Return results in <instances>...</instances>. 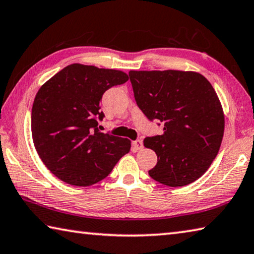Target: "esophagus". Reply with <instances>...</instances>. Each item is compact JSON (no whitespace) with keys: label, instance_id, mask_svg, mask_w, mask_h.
Returning <instances> with one entry per match:
<instances>
[{"label":"esophagus","instance_id":"esophagus-1","mask_svg":"<svg viewBox=\"0 0 254 254\" xmlns=\"http://www.w3.org/2000/svg\"><path fill=\"white\" fill-rule=\"evenodd\" d=\"M133 146H134L135 150H141L142 147H143V142H142V140L133 141Z\"/></svg>","mask_w":254,"mask_h":254}]
</instances>
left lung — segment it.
<instances>
[{
	"label": "left lung",
	"instance_id": "1",
	"mask_svg": "<svg viewBox=\"0 0 254 254\" xmlns=\"http://www.w3.org/2000/svg\"><path fill=\"white\" fill-rule=\"evenodd\" d=\"M136 104L149 120L163 123V134L143 144L158 155L150 177L168 187L201 178L218 155L224 113L205 77L193 71H130Z\"/></svg>",
	"mask_w": 254,
	"mask_h": 254
}]
</instances>
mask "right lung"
<instances>
[{
	"label": "right lung",
	"mask_w": 254,
	"mask_h": 254,
	"mask_svg": "<svg viewBox=\"0 0 254 254\" xmlns=\"http://www.w3.org/2000/svg\"><path fill=\"white\" fill-rule=\"evenodd\" d=\"M128 80L127 73L70 64L40 87L32 107L31 128L40 159L55 177L89 187L111 173L130 152L127 137L101 133L98 118L103 93Z\"/></svg>",
	"instance_id": "obj_1"
}]
</instances>
